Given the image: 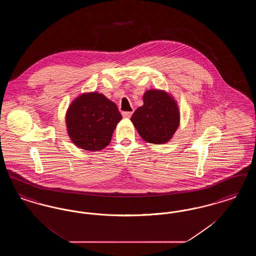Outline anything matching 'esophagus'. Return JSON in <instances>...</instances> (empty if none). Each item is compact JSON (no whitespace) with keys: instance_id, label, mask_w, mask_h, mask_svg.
I'll return each instance as SVG.
<instances>
[{"instance_id":"esophagus-1","label":"esophagus","mask_w":256,"mask_h":256,"mask_svg":"<svg viewBox=\"0 0 256 256\" xmlns=\"http://www.w3.org/2000/svg\"><path fill=\"white\" fill-rule=\"evenodd\" d=\"M132 113H134L132 111H124V112H122V117H124V118H128H128H130V117H132Z\"/></svg>"}]
</instances>
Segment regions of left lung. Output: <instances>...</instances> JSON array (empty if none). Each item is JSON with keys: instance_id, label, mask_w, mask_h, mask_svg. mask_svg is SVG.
I'll return each mask as SVG.
<instances>
[{"instance_id": "8db88e82", "label": "left lung", "mask_w": 256, "mask_h": 256, "mask_svg": "<svg viewBox=\"0 0 256 256\" xmlns=\"http://www.w3.org/2000/svg\"><path fill=\"white\" fill-rule=\"evenodd\" d=\"M143 100L144 104L130 118L138 134L148 143L159 145L168 142L180 124L176 102L160 90L146 91Z\"/></svg>"}]
</instances>
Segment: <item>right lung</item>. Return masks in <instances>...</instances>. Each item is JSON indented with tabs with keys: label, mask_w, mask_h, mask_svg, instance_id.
<instances>
[{
	"label": "right lung",
	"mask_w": 256,
	"mask_h": 256,
	"mask_svg": "<svg viewBox=\"0 0 256 256\" xmlns=\"http://www.w3.org/2000/svg\"><path fill=\"white\" fill-rule=\"evenodd\" d=\"M122 115L117 106L98 93L76 98L66 114L68 134L76 146L97 152L108 146Z\"/></svg>",
	"instance_id": "obj_1"
}]
</instances>
